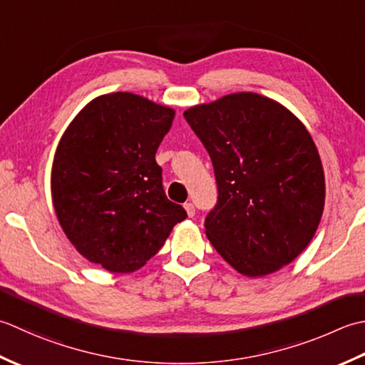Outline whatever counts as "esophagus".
I'll return each mask as SVG.
<instances>
[{"label":"esophagus","mask_w":365,"mask_h":365,"mask_svg":"<svg viewBox=\"0 0 365 365\" xmlns=\"http://www.w3.org/2000/svg\"><path fill=\"white\" fill-rule=\"evenodd\" d=\"M184 207H185V211H187L189 217H193V215H195V206H193V203H185Z\"/></svg>","instance_id":"34e87169"}]
</instances>
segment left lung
Instances as JSON below:
<instances>
[{
    "instance_id": "1",
    "label": "left lung",
    "mask_w": 365,
    "mask_h": 365,
    "mask_svg": "<svg viewBox=\"0 0 365 365\" xmlns=\"http://www.w3.org/2000/svg\"><path fill=\"white\" fill-rule=\"evenodd\" d=\"M184 118L212 160L219 197L205 228L214 249L247 277L292 263L324 207L322 159L306 125L257 93L190 107Z\"/></svg>"
}]
</instances>
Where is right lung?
<instances>
[{
  "instance_id": "1",
  "label": "right lung",
  "mask_w": 365,
  "mask_h": 365,
  "mask_svg": "<svg viewBox=\"0 0 365 365\" xmlns=\"http://www.w3.org/2000/svg\"><path fill=\"white\" fill-rule=\"evenodd\" d=\"M175 110L132 93L93 99L59 140L51 198L68 240L91 263L132 272L187 214L170 202L155 151Z\"/></svg>"
}]
</instances>
